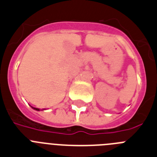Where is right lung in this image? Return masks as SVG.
<instances>
[{
  "instance_id": "add662e5",
  "label": "right lung",
  "mask_w": 157,
  "mask_h": 157,
  "mask_svg": "<svg viewBox=\"0 0 157 157\" xmlns=\"http://www.w3.org/2000/svg\"><path fill=\"white\" fill-rule=\"evenodd\" d=\"M32 108L34 109V110H35V111H39V108H36V107H31Z\"/></svg>"
}]
</instances>
